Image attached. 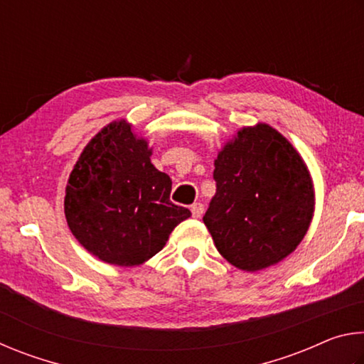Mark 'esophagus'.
I'll return each instance as SVG.
<instances>
[{
	"label": "esophagus",
	"mask_w": 364,
	"mask_h": 364,
	"mask_svg": "<svg viewBox=\"0 0 364 364\" xmlns=\"http://www.w3.org/2000/svg\"><path fill=\"white\" fill-rule=\"evenodd\" d=\"M191 212H193L194 218H200L202 213H204V205L200 202H196V204L191 205Z\"/></svg>",
	"instance_id": "obj_1"
}]
</instances>
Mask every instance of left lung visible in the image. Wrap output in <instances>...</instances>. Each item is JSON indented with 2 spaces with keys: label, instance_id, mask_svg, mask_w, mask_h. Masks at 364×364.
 <instances>
[{
  "label": "left lung",
  "instance_id": "obj_1",
  "mask_svg": "<svg viewBox=\"0 0 364 364\" xmlns=\"http://www.w3.org/2000/svg\"><path fill=\"white\" fill-rule=\"evenodd\" d=\"M217 194L204 223L232 267L260 271L304 241L315 213L313 180L297 149L269 127H242L215 159Z\"/></svg>",
  "mask_w": 364,
  "mask_h": 364
}]
</instances>
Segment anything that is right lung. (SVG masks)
<instances>
[{
	"label": "right lung",
	"mask_w": 364,
	"mask_h": 364,
	"mask_svg": "<svg viewBox=\"0 0 364 364\" xmlns=\"http://www.w3.org/2000/svg\"><path fill=\"white\" fill-rule=\"evenodd\" d=\"M152 147L125 119L110 122L80 154L65 186L64 213L77 241L115 267H139L164 249L188 208L171 204V180Z\"/></svg>",
	"instance_id": "right-lung-1"
}]
</instances>
